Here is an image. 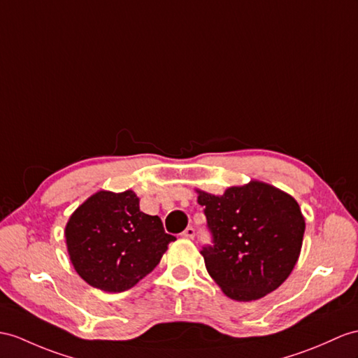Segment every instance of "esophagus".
I'll return each instance as SVG.
<instances>
[{"instance_id": "1", "label": "esophagus", "mask_w": 358, "mask_h": 358, "mask_svg": "<svg viewBox=\"0 0 358 358\" xmlns=\"http://www.w3.org/2000/svg\"><path fill=\"white\" fill-rule=\"evenodd\" d=\"M194 235H196V231H194V228H191V226H188V228L182 232V237L189 238V240H193Z\"/></svg>"}]
</instances>
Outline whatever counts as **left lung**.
<instances>
[{
	"label": "left lung",
	"instance_id": "1",
	"mask_svg": "<svg viewBox=\"0 0 358 358\" xmlns=\"http://www.w3.org/2000/svg\"><path fill=\"white\" fill-rule=\"evenodd\" d=\"M197 193L213 238L200 254L223 293L249 302L276 290L302 248L305 220L298 202L258 180L231 187L223 196Z\"/></svg>",
	"mask_w": 358,
	"mask_h": 358
}]
</instances>
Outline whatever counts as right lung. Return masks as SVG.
<instances>
[{
  "label": "right lung",
  "instance_id": "obj_1",
  "mask_svg": "<svg viewBox=\"0 0 358 358\" xmlns=\"http://www.w3.org/2000/svg\"><path fill=\"white\" fill-rule=\"evenodd\" d=\"M76 272L95 289L126 292L159 264L170 241L158 215L139 211L132 189L99 191L78 206L65 228Z\"/></svg>",
  "mask_w": 358,
  "mask_h": 358
}]
</instances>
